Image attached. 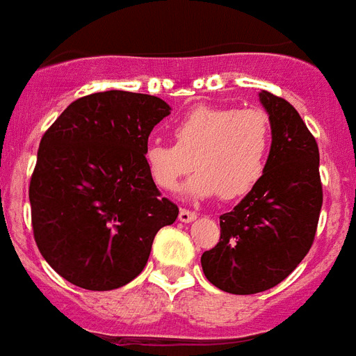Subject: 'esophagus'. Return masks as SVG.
<instances>
[{"label": "esophagus", "mask_w": 356, "mask_h": 356, "mask_svg": "<svg viewBox=\"0 0 356 356\" xmlns=\"http://www.w3.org/2000/svg\"><path fill=\"white\" fill-rule=\"evenodd\" d=\"M196 218V213L189 211V209H180V213H178V220L180 222H193Z\"/></svg>", "instance_id": "34e87169"}]
</instances>
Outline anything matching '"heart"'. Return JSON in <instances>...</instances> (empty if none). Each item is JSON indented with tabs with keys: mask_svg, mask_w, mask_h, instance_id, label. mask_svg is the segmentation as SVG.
I'll use <instances>...</instances> for the list:
<instances>
[{
	"mask_svg": "<svg viewBox=\"0 0 356 356\" xmlns=\"http://www.w3.org/2000/svg\"><path fill=\"white\" fill-rule=\"evenodd\" d=\"M175 143L152 139L145 147V163L156 186L175 191L193 169L198 170L186 187L193 198L220 195L224 200L244 196L261 180L272 123L259 108H193L172 129Z\"/></svg>",
	"mask_w": 356,
	"mask_h": 356,
	"instance_id": "heart-1",
	"label": "heart"
}]
</instances>
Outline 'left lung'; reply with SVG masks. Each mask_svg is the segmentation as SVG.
Returning a JSON list of instances; mask_svg holds the SVG:
<instances>
[{
  "label": "left lung",
  "mask_w": 356,
  "mask_h": 356,
  "mask_svg": "<svg viewBox=\"0 0 356 356\" xmlns=\"http://www.w3.org/2000/svg\"><path fill=\"white\" fill-rule=\"evenodd\" d=\"M259 101L272 123V147L257 186L220 215V241L202 254L207 281L229 294H257L285 280L303 261L322 209L316 139L285 99Z\"/></svg>",
  "instance_id": "obj_1"
}]
</instances>
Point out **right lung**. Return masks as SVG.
Wrapping results in <instances>:
<instances>
[{
    "mask_svg": "<svg viewBox=\"0 0 356 356\" xmlns=\"http://www.w3.org/2000/svg\"><path fill=\"white\" fill-rule=\"evenodd\" d=\"M160 97L110 90L76 99L40 141L29 186L34 241L65 281L113 291L141 274L152 241L178 217L145 163Z\"/></svg>",
    "mask_w": 356,
    "mask_h": 356,
    "instance_id": "1",
    "label": "right lung"
}]
</instances>
